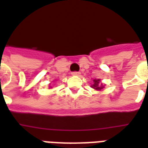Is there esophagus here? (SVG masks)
I'll use <instances>...</instances> for the list:
<instances>
[{"label": "esophagus", "mask_w": 148, "mask_h": 148, "mask_svg": "<svg viewBox=\"0 0 148 148\" xmlns=\"http://www.w3.org/2000/svg\"><path fill=\"white\" fill-rule=\"evenodd\" d=\"M81 74L80 72H77V71H74V72H72V75L73 76H79Z\"/></svg>", "instance_id": "esophagus-1"}]
</instances>
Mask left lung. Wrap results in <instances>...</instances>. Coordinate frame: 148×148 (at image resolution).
Here are the masks:
<instances>
[{"mask_svg":"<svg viewBox=\"0 0 148 148\" xmlns=\"http://www.w3.org/2000/svg\"><path fill=\"white\" fill-rule=\"evenodd\" d=\"M94 83L91 85L92 88H94L95 90H101L104 88V85L103 83L100 82V79H94Z\"/></svg>","mask_w":148,"mask_h":148,"instance_id":"8db88e82","label":"left lung"}]
</instances>
